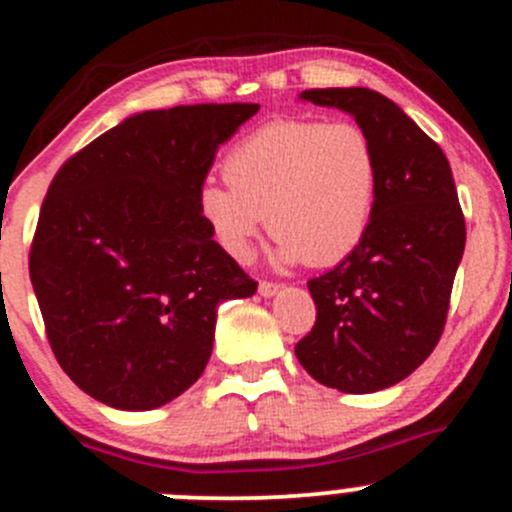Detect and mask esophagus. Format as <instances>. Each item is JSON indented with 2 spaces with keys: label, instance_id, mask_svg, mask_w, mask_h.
Here are the masks:
<instances>
[{
  "label": "esophagus",
  "instance_id": "34e87169",
  "mask_svg": "<svg viewBox=\"0 0 512 512\" xmlns=\"http://www.w3.org/2000/svg\"><path fill=\"white\" fill-rule=\"evenodd\" d=\"M257 289H260L262 297H274V294H277L282 287H279L277 282H267V279H262V282L257 284Z\"/></svg>",
  "mask_w": 512,
  "mask_h": 512
}]
</instances>
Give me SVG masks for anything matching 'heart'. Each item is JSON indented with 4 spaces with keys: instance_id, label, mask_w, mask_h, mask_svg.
Returning a JSON list of instances; mask_svg holds the SVG:
<instances>
[{
    "instance_id": "obj_1",
    "label": "heart",
    "mask_w": 512,
    "mask_h": 512,
    "mask_svg": "<svg viewBox=\"0 0 512 512\" xmlns=\"http://www.w3.org/2000/svg\"><path fill=\"white\" fill-rule=\"evenodd\" d=\"M228 186L206 184L198 206L233 260H250L262 228L282 265L331 267L368 235L380 188L373 139L355 122L274 120L223 159Z\"/></svg>"
}]
</instances>
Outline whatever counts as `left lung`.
Wrapping results in <instances>:
<instances>
[{
    "label": "left lung",
    "instance_id": "8db88e82",
    "mask_svg": "<svg viewBox=\"0 0 512 512\" xmlns=\"http://www.w3.org/2000/svg\"><path fill=\"white\" fill-rule=\"evenodd\" d=\"M301 100L355 117L378 149L380 188L358 250L309 279L316 324L294 353L321 385L378 392L414 373L439 343L466 245L464 213L439 144L385 95L316 88Z\"/></svg>",
    "mask_w": 512,
    "mask_h": 512
}]
</instances>
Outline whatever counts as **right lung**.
Masks as SVG:
<instances>
[{"label": "right lung", "instance_id": "add662e5", "mask_svg": "<svg viewBox=\"0 0 512 512\" xmlns=\"http://www.w3.org/2000/svg\"><path fill=\"white\" fill-rule=\"evenodd\" d=\"M260 105H179L127 117L48 186L29 274L53 355L115 410H157L201 378L225 299L255 279L198 206L215 152Z\"/></svg>", "mask_w": 512, "mask_h": 512}]
</instances>
